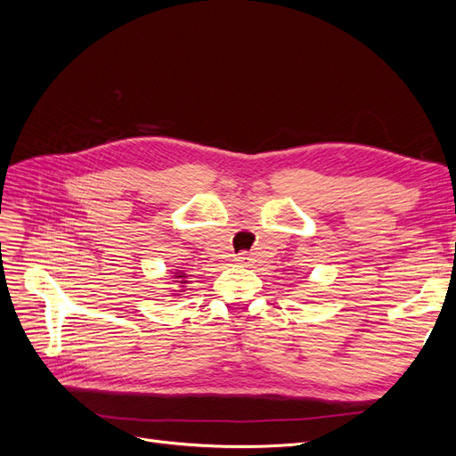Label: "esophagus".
Segmentation results:
<instances>
[{
	"label": "esophagus",
	"instance_id": "1",
	"mask_svg": "<svg viewBox=\"0 0 456 456\" xmlns=\"http://www.w3.org/2000/svg\"><path fill=\"white\" fill-rule=\"evenodd\" d=\"M236 262H238V265H241V266H249L251 265V262H253V256L249 255V253H240L238 256H236Z\"/></svg>",
	"mask_w": 456,
	"mask_h": 456
}]
</instances>
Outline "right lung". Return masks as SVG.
<instances>
[{
  "instance_id": "right-lung-1",
  "label": "right lung",
  "mask_w": 456,
  "mask_h": 456,
  "mask_svg": "<svg viewBox=\"0 0 456 456\" xmlns=\"http://www.w3.org/2000/svg\"><path fill=\"white\" fill-rule=\"evenodd\" d=\"M175 280H176L178 283H186V281H184V280H186V273H183V272H176Z\"/></svg>"
}]
</instances>
